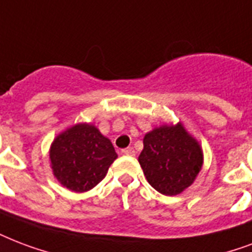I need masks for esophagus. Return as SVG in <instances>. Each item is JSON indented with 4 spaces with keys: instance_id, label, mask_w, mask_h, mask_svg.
<instances>
[{
    "instance_id": "obj_1",
    "label": "esophagus",
    "mask_w": 252,
    "mask_h": 252,
    "mask_svg": "<svg viewBox=\"0 0 252 252\" xmlns=\"http://www.w3.org/2000/svg\"><path fill=\"white\" fill-rule=\"evenodd\" d=\"M123 155H126V156H134L136 155V152H134L133 148H126V149H123L122 151Z\"/></svg>"
}]
</instances>
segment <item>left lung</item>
<instances>
[{
	"label": "left lung",
	"mask_w": 252,
	"mask_h": 252,
	"mask_svg": "<svg viewBox=\"0 0 252 252\" xmlns=\"http://www.w3.org/2000/svg\"><path fill=\"white\" fill-rule=\"evenodd\" d=\"M202 149L182 126H162L144 137L139 162L148 182L165 195L189 188L202 168Z\"/></svg>",
	"instance_id": "left-lung-1"
}]
</instances>
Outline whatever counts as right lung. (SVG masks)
<instances>
[{
	"label": "right lung",
	"mask_w": 252,
	"mask_h": 252,
	"mask_svg": "<svg viewBox=\"0 0 252 252\" xmlns=\"http://www.w3.org/2000/svg\"><path fill=\"white\" fill-rule=\"evenodd\" d=\"M116 157L112 143L90 124H78L59 134L50 151L54 176L78 193L97 185Z\"/></svg>",
	"instance_id": "1"
}]
</instances>
